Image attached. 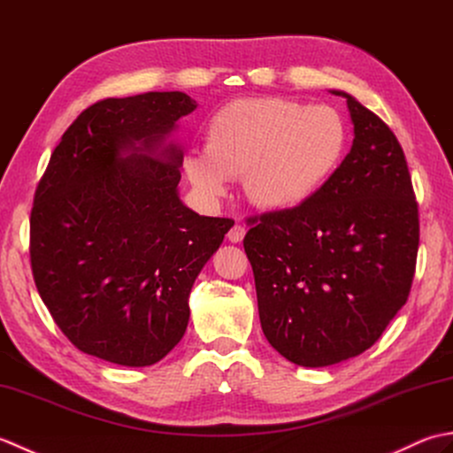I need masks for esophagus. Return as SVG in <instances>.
I'll list each match as a JSON object with an SVG mask.
<instances>
[{
    "mask_svg": "<svg viewBox=\"0 0 453 453\" xmlns=\"http://www.w3.org/2000/svg\"><path fill=\"white\" fill-rule=\"evenodd\" d=\"M243 237H245V227H243L242 224H235V226L227 232V239H229V242H232V243L243 242Z\"/></svg>",
    "mask_w": 453,
    "mask_h": 453,
    "instance_id": "esophagus-1",
    "label": "esophagus"
}]
</instances>
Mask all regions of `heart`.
Instances as JSON below:
<instances>
[{"mask_svg":"<svg viewBox=\"0 0 453 453\" xmlns=\"http://www.w3.org/2000/svg\"><path fill=\"white\" fill-rule=\"evenodd\" d=\"M349 128L326 104L307 107L284 97H247L224 104L204 130V150L182 159L202 196L226 195L227 180L243 177L253 204L294 210L319 192L341 167Z\"/></svg>","mask_w":453,"mask_h":453,"instance_id":"obj_1","label":"heart"}]
</instances>
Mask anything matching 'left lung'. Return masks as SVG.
I'll use <instances>...</instances> for the list:
<instances>
[{
    "label": "left lung",
    "mask_w": 453,
    "mask_h": 453,
    "mask_svg": "<svg viewBox=\"0 0 453 453\" xmlns=\"http://www.w3.org/2000/svg\"><path fill=\"white\" fill-rule=\"evenodd\" d=\"M352 148L331 180L294 210L251 221L243 247L258 317L274 349L305 368L358 356L407 303L418 206L395 134L344 91Z\"/></svg>",
    "instance_id": "obj_1"
}]
</instances>
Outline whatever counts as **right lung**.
I'll return each instance as SVG.
<instances>
[{
  "mask_svg": "<svg viewBox=\"0 0 453 453\" xmlns=\"http://www.w3.org/2000/svg\"><path fill=\"white\" fill-rule=\"evenodd\" d=\"M196 101L180 91L103 99L50 156L31 211V266L52 319L85 354L142 368L175 349L202 266L234 226L179 198L169 142Z\"/></svg>",
  "mask_w": 453,
  "mask_h": 453,
  "instance_id": "add662e5",
  "label": "right lung"
}]
</instances>
